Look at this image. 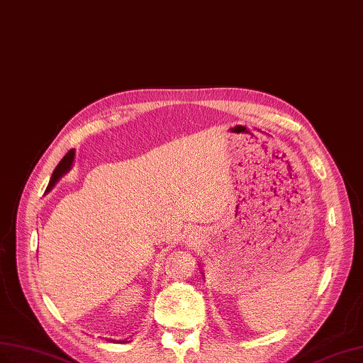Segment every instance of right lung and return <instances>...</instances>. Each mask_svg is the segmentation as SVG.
I'll return each instance as SVG.
<instances>
[{
	"label": "right lung",
	"mask_w": 363,
	"mask_h": 363,
	"mask_svg": "<svg viewBox=\"0 0 363 363\" xmlns=\"http://www.w3.org/2000/svg\"><path fill=\"white\" fill-rule=\"evenodd\" d=\"M72 160H74V150H69L64 158L60 160V162L57 164V167L55 169V172H53V174H51V179H50V184H48V187H47V191L53 187V185L57 182V179L60 178L62 174H65L68 170H69V167H71V164H72ZM124 342V340H123Z\"/></svg>",
	"instance_id": "right-lung-1"
}]
</instances>
